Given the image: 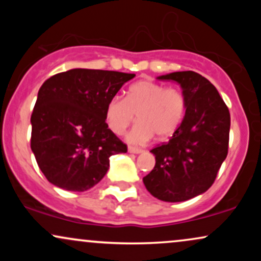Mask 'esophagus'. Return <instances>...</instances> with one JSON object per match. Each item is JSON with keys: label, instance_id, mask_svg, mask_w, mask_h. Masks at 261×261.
I'll return each instance as SVG.
<instances>
[{"label": "esophagus", "instance_id": "obj_1", "mask_svg": "<svg viewBox=\"0 0 261 261\" xmlns=\"http://www.w3.org/2000/svg\"><path fill=\"white\" fill-rule=\"evenodd\" d=\"M128 152H130V153H142V149H141V148H137V147H131V146H130V147H128Z\"/></svg>", "mask_w": 261, "mask_h": 261}]
</instances>
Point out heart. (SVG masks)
<instances>
[{"instance_id": "b5f03b06", "label": "heart", "mask_w": 261, "mask_h": 261, "mask_svg": "<svg viewBox=\"0 0 261 261\" xmlns=\"http://www.w3.org/2000/svg\"><path fill=\"white\" fill-rule=\"evenodd\" d=\"M187 100L180 89L149 80L137 81L128 87L126 97L110 98L106 107V121L114 134L120 135L140 121L127 134L133 143H145L155 136L167 140L175 134L184 119Z\"/></svg>"}]
</instances>
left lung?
Segmentation results:
<instances>
[{
  "label": "left lung",
  "instance_id": "1",
  "mask_svg": "<svg viewBox=\"0 0 261 261\" xmlns=\"http://www.w3.org/2000/svg\"><path fill=\"white\" fill-rule=\"evenodd\" d=\"M158 80L180 85L187 110L181 125L168 142L151 149L155 164L143 178V184L162 201H187L214 184L226 160L229 110L215 86L194 71L164 74Z\"/></svg>",
  "mask_w": 261,
  "mask_h": 261
}]
</instances>
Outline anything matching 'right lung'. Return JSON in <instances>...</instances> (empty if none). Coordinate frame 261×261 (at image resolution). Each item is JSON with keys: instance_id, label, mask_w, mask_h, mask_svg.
Wrapping results in <instances>:
<instances>
[{"instance_id": "obj_1", "label": "right lung", "mask_w": 261, "mask_h": 261, "mask_svg": "<svg viewBox=\"0 0 261 261\" xmlns=\"http://www.w3.org/2000/svg\"><path fill=\"white\" fill-rule=\"evenodd\" d=\"M134 73L73 68L47 79L32 113L31 147L45 178L68 191H86L127 146L106 122L110 98Z\"/></svg>"}]
</instances>
